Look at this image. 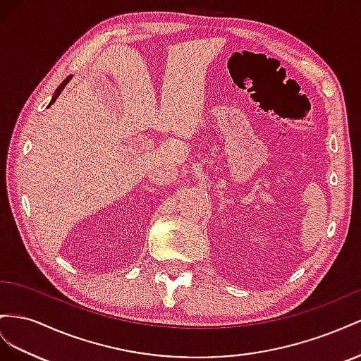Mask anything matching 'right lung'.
I'll return each mask as SVG.
<instances>
[{"mask_svg": "<svg viewBox=\"0 0 361 361\" xmlns=\"http://www.w3.org/2000/svg\"><path fill=\"white\" fill-rule=\"evenodd\" d=\"M71 78H72V75H69V77H68L66 80H63V83H61V85H60V86H59V87L56 89V92H54V95H53V99H51V102H49V104H48V107H49L51 104H54V102H56V99H57V98H59V95H60V92L65 89V86H66V85L69 83V80H71Z\"/></svg>", "mask_w": 361, "mask_h": 361, "instance_id": "add662e5", "label": "right lung"}]
</instances>
